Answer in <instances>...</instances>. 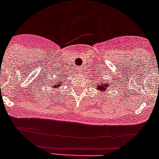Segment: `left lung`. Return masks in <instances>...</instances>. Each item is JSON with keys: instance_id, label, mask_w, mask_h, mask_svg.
<instances>
[{"instance_id": "obj_1", "label": "left lung", "mask_w": 159, "mask_h": 159, "mask_svg": "<svg viewBox=\"0 0 159 159\" xmlns=\"http://www.w3.org/2000/svg\"><path fill=\"white\" fill-rule=\"evenodd\" d=\"M98 83H97V91H98V93H101L102 91H105L106 90L109 89L110 88V82L107 81L106 82L105 80H103L102 78H101L100 77H98Z\"/></svg>"}]
</instances>
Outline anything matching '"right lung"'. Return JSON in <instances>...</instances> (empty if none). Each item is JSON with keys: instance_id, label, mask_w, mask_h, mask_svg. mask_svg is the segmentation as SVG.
Here are the masks:
<instances>
[{"instance_id": "right-lung-1", "label": "right lung", "mask_w": 159, "mask_h": 159, "mask_svg": "<svg viewBox=\"0 0 159 159\" xmlns=\"http://www.w3.org/2000/svg\"><path fill=\"white\" fill-rule=\"evenodd\" d=\"M57 81L56 80H53V79H50L48 82V86H50V90H53V91H56L57 90H58V88L60 86H64V80H65V76L62 75V74H60L59 73H57ZM58 80V82H57V81Z\"/></svg>"}]
</instances>
